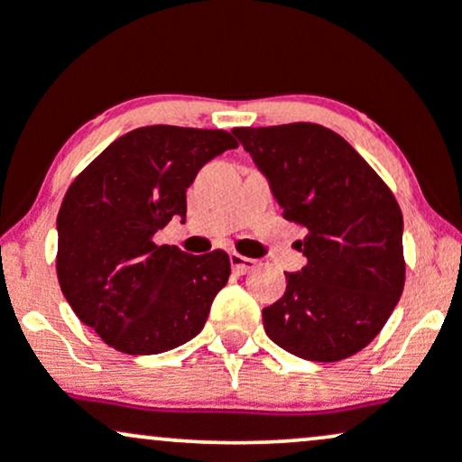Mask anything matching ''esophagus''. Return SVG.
Here are the masks:
<instances>
[{
    "label": "esophagus",
    "instance_id": "34e87169",
    "mask_svg": "<svg viewBox=\"0 0 462 462\" xmlns=\"http://www.w3.org/2000/svg\"><path fill=\"white\" fill-rule=\"evenodd\" d=\"M230 264H232V272L238 273V275L254 272V269L258 267V263L254 261V258H245V256H241V254H236V252L230 254Z\"/></svg>",
    "mask_w": 462,
    "mask_h": 462
}]
</instances>
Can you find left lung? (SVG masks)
Returning a JSON list of instances; mask_svg holds the SVG:
<instances>
[{
  "label": "left lung",
  "mask_w": 462,
  "mask_h": 462,
  "mask_svg": "<svg viewBox=\"0 0 462 462\" xmlns=\"http://www.w3.org/2000/svg\"><path fill=\"white\" fill-rule=\"evenodd\" d=\"M284 219L309 230L306 267L263 309L275 346L334 363L369 346L404 291V219L389 187L337 132L317 124L235 128Z\"/></svg>",
  "instance_id": "left-lung-1"
}]
</instances>
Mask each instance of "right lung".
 <instances>
[{"instance_id":"1","label":"right lung","mask_w":462,"mask_h":462,"mask_svg":"<svg viewBox=\"0 0 462 462\" xmlns=\"http://www.w3.org/2000/svg\"><path fill=\"white\" fill-rule=\"evenodd\" d=\"M236 141L224 130L145 125L73 180L56 219V272L78 319L110 347L162 354L198 337L230 278L221 249L193 256L153 236L187 217V189Z\"/></svg>"}]
</instances>
